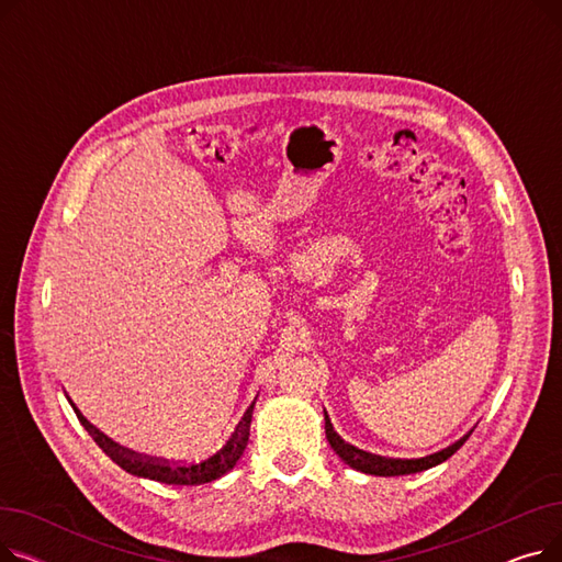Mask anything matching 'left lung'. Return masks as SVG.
Segmentation results:
<instances>
[{
  "label": "left lung",
  "instance_id": "1",
  "mask_svg": "<svg viewBox=\"0 0 562 562\" xmlns=\"http://www.w3.org/2000/svg\"><path fill=\"white\" fill-rule=\"evenodd\" d=\"M469 435H471V432H467L464 437H460V439L456 441V445H451V447H447V449H441V451H437V453H432V456H426V458H415V460L382 458V456L367 453V451H362V449H358V447L348 445V441H344V439L335 432V428H333V424H330V417L326 415V437H328V441H330V447L335 449V453H337L348 467L358 469V471H364V474H371V476H403V474H417V471L430 469V467H435V464H439V462L449 460V458L464 445V441L469 439Z\"/></svg>",
  "mask_w": 562,
  "mask_h": 562
}]
</instances>
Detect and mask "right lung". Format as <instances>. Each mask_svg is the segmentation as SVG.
Masks as SVG:
<instances>
[{"mask_svg":"<svg viewBox=\"0 0 562 562\" xmlns=\"http://www.w3.org/2000/svg\"><path fill=\"white\" fill-rule=\"evenodd\" d=\"M252 407L255 403L246 409V415L241 417L239 426L234 428L232 437L225 441V447L221 451H216L214 456L204 458L202 462H168L161 458H153V456H140L136 451H130L121 445H115L113 439H109L104 432H100L93 424H88V419L81 415V412L75 407L77 417L81 422V426L88 430L95 439V445L117 464L123 467L125 471L140 479H150V481H159L166 485H202V483H212L216 479H221L223 474L236 464L248 447V437H250V422H252Z\"/></svg>","mask_w":562,"mask_h":562,"instance_id":"obj_1","label":"right lung"}]
</instances>
